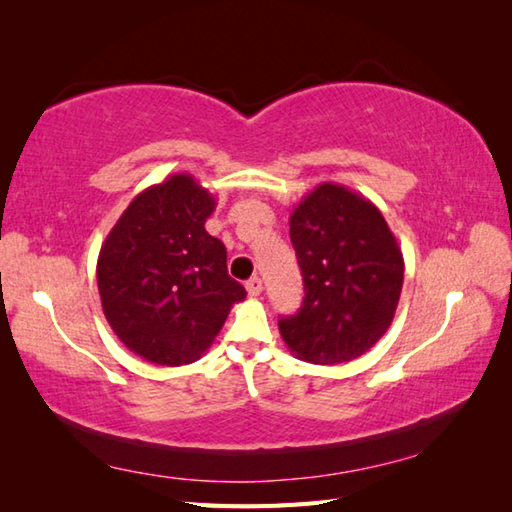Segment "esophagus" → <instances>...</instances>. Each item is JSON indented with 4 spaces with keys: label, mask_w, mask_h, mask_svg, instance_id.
Instances as JSON below:
<instances>
[{
    "label": "esophagus",
    "mask_w": 512,
    "mask_h": 512,
    "mask_svg": "<svg viewBox=\"0 0 512 512\" xmlns=\"http://www.w3.org/2000/svg\"><path fill=\"white\" fill-rule=\"evenodd\" d=\"M262 279L259 277H253V279H248L246 281V290H248V297H259L262 295Z\"/></svg>",
    "instance_id": "1"
}]
</instances>
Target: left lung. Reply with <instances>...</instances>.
Masks as SVG:
<instances>
[{
    "label": "left lung",
    "instance_id": "8db88e82",
    "mask_svg": "<svg viewBox=\"0 0 512 512\" xmlns=\"http://www.w3.org/2000/svg\"><path fill=\"white\" fill-rule=\"evenodd\" d=\"M303 275V306L279 319L281 339L301 361L358 358L394 321L405 262L383 213L361 193L323 182L290 215Z\"/></svg>",
    "mask_w": 512,
    "mask_h": 512
}]
</instances>
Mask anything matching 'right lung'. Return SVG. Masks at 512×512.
<instances>
[{
    "instance_id": "obj_1",
    "label": "right lung",
    "mask_w": 512,
    "mask_h": 512,
    "mask_svg": "<svg viewBox=\"0 0 512 512\" xmlns=\"http://www.w3.org/2000/svg\"><path fill=\"white\" fill-rule=\"evenodd\" d=\"M213 195L189 173L138 193L101 246L96 281L107 323L149 363L189 365L209 350L244 286L206 233Z\"/></svg>"
}]
</instances>
